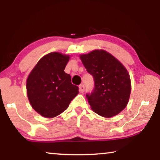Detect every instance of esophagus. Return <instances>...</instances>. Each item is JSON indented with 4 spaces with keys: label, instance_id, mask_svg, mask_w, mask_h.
<instances>
[{
    "label": "esophagus",
    "instance_id": "esophagus-1",
    "mask_svg": "<svg viewBox=\"0 0 160 160\" xmlns=\"http://www.w3.org/2000/svg\"><path fill=\"white\" fill-rule=\"evenodd\" d=\"M79 90H80V92H84V91H85V86H84L83 85H80L79 86Z\"/></svg>",
    "mask_w": 160,
    "mask_h": 160
}]
</instances>
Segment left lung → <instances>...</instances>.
I'll list each match as a JSON object with an SVG mask.
<instances>
[{"label": "left lung", "instance_id": "8db88e82", "mask_svg": "<svg viewBox=\"0 0 160 160\" xmlns=\"http://www.w3.org/2000/svg\"><path fill=\"white\" fill-rule=\"evenodd\" d=\"M80 58L94 78V90L87 94L91 109L104 117L117 115L128 104L131 79L122 63L104 50H94Z\"/></svg>", "mask_w": 160, "mask_h": 160}]
</instances>
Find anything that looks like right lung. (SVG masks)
Instances as JSON below:
<instances>
[{
  "label": "right lung",
  "instance_id": "add662e5",
  "mask_svg": "<svg viewBox=\"0 0 160 160\" xmlns=\"http://www.w3.org/2000/svg\"><path fill=\"white\" fill-rule=\"evenodd\" d=\"M69 56L48 53L38 61L27 80V93L32 107L46 118L61 114L78 92L71 77L64 72Z\"/></svg>",
  "mask_w": 160,
  "mask_h": 160
}]
</instances>
